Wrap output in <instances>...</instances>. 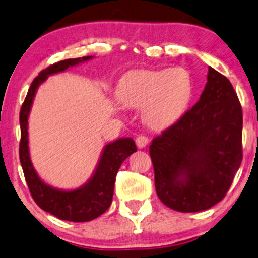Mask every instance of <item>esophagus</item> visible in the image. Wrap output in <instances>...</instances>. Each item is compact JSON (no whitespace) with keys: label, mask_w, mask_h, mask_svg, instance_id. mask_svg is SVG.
I'll list each match as a JSON object with an SVG mask.
<instances>
[{"label":"esophagus","mask_w":258,"mask_h":258,"mask_svg":"<svg viewBox=\"0 0 258 258\" xmlns=\"http://www.w3.org/2000/svg\"><path fill=\"white\" fill-rule=\"evenodd\" d=\"M148 137H146V136H138L137 138H136V144H137L138 148H144L148 144Z\"/></svg>","instance_id":"34e87169"}]
</instances>
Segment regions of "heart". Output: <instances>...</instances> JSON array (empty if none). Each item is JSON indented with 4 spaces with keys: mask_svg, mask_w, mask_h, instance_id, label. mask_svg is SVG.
I'll use <instances>...</instances> for the list:
<instances>
[{
    "mask_svg": "<svg viewBox=\"0 0 258 258\" xmlns=\"http://www.w3.org/2000/svg\"><path fill=\"white\" fill-rule=\"evenodd\" d=\"M117 94L125 106L142 109V119L149 128L164 130L184 114L193 81L183 68L137 70L123 78Z\"/></svg>",
    "mask_w": 258,
    "mask_h": 258,
    "instance_id": "1",
    "label": "heart"
}]
</instances>
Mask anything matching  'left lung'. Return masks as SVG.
Listing matches in <instances>:
<instances>
[{"label": "left lung", "instance_id": "1", "mask_svg": "<svg viewBox=\"0 0 258 258\" xmlns=\"http://www.w3.org/2000/svg\"><path fill=\"white\" fill-rule=\"evenodd\" d=\"M242 110L226 76L211 67L200 99L149 147L159 199L199 212L223 199L242 160Z\"/></svg>", "mask_w": 258, "mask_h": 258}]
</instances>
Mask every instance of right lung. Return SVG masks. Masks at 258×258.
<instances>
[{"label":"right lung","instance_id":"add662e5","mask_svg":"<svg viewBox=\"0 0 258 258\" xmlns=\"http://www.w3.org/2000/svg\"><path fill=\"white\" fill-rule=\"evenodd\" d=\"M93 58L82 57L65 59L51 65L38 74L29 88L26 98L20 109V146L19 159L29 190L43 211L49 212L59 220L70 222H87L99 217L110 206L114 194V184L117 171L125 160L132 153L137 152L135 141L132 138H119L108 143L103 149L102 155L97 164L93 174L84 185L73 190H64L47 184L40 178L36 170L32 166L29 152L28 119L36 91L48 76L63 73L69 68L80 63L91 60Z\"/></svg>","mask_w":258,"mask_h":258}]
</instances>
